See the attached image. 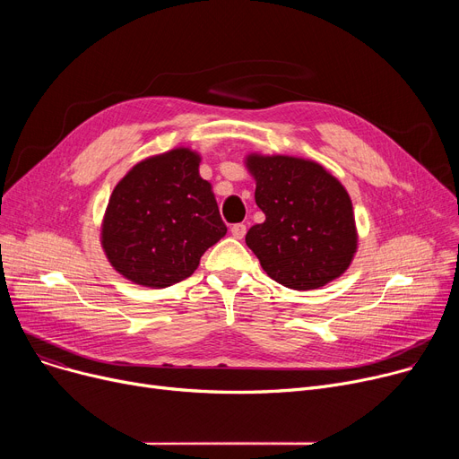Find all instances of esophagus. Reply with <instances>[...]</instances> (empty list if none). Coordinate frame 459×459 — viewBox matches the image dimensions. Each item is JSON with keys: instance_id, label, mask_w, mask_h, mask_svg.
Listing matches in <instances>:
<instances>
[{"instance_id": "esophagus-1", "label": "esophagus", "mask_w": 459, "mask_h": 459, "mask_svg": "<svg viewBox=\"0 0 459 459\" xmlns=\"http://www.w3.org/2000/svg\"><path fill=\"white\" fill-rule=\"evenodd\" d=\"M230 232H232V236L236 239H242L246 236V232H247V227L244 223H236V225L230 227Z\"/></svg>"}]
</instances>
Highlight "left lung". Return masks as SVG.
Masks as SVG:
<instances>
[{
  "label": "left lung",
  "instance_id": "obj_1",
  "mask_svg": "<svg viewBox=\"0 0 459 459\" xmlns=\"http://www.w3.org/2000/svg\"><path fill=\"white\" fill-rule=\"evenodd\" d=\"M255 201L266 215L246 234L262 270L292 290H316L339 279L357 253L346 187L324 165L286 154H247Z\"/></svg>",
  "mask_w": 459,
  "mask_h": 459
}]
</instances>
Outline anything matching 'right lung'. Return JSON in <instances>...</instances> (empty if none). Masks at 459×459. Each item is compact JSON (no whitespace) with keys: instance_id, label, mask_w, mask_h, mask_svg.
I'll return each instance as SVG.
<instances>
[{"instance_id":"obj_1","label":"right lung","mask_w":459,"mask_h":459,"mask_svg":"<svg viewBox=\"0 0 459 459\" xmlns=\"http://www.w3.org/2000/svg\"><path fill=\"white\" fill-rule=\"evenodd\" d=\"M201 156L187 147L135 163L115 186L100 230L102 249L134 284L165 288L199 268L227 234Z\"/></svg>"}]
</instances>
